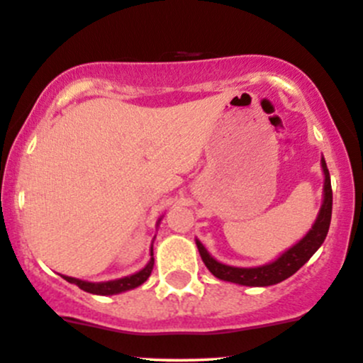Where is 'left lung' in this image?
I'll use <instances>...</instances> for the list:
<instances>
[{
    "label": "left lung",
    "mask_w": 363,
    "mask_h": 363,
    "mask_svg": "<svg viewBox=\"0 0 363 363\" xmlns=\"http://www.w3.org/2000/svg\"><path fill=\"white\" fill-rule=\"evenodd\" d=\"M321 169L325 174L323 183V203H321L320 213L316 217L315 223L308 234L289 247L284 254H281L276 261L264 266L257 267H234L227 266V264L218 262L208 254V250L203 247V244L199 239H195L196 247H199L202 261L207 266V269L212 272L213 276L222 281H229V283H235L240 286H272L281 283V281L288 279L293 276L299 267H303L310 261V257L320 245L325 242L326 234H328L330 222H332V203H333V191H332V182H330V172L326 168L325 158H321Z\"/></svg>",
    "instance_id": "1"
}]
</instances>
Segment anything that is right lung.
Listing matches in <instances>:
<instances>
[{
	"label": "right lung",
	"mask_w": 363,
	"mask_h": 363,
	"mask_svg": "<svg viewBox=\"0 0 363 363\" xmlns=\"http://www.w3.org/2000/svg\"><path fill=\"white\" fill-rule=\"evenodd\" d=\"M160 220H158V223H160ZM151 256H153V247H151ZM153 266H155V259L151 257L150 262H147L141 271L134 272V274H131V276L121 277V279L106 281V283H89V281L77 279V277H70V276H64V274H60V276L64 277L65 281H69V283L77 284L80 289L87 291V293L101 294V296H109V294L124 293V291L134 289V288H138V286H141L147 279V277H150L151 271H153Z\"/></svg>",
	"instance_id": "obj_1"
}]
</instances>
